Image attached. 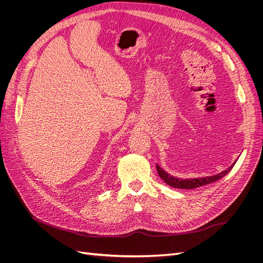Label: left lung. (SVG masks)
Returning <instances> with one entry per match:
<instances>
[{
    "instance_id": "obj_1",
    "label": "left lung",
    "mask_w": 263,
    "mask_h": 263,
    "mask_svg": "<svg viewBox=\"0 0 263 263\" xmlns=\"http://www.w3.org/2000/svg\"><path fill=\"white\" fill-rule=\"evenodd\" d=\"M238 159H236V161ZM236 161L227 168L226 170L221 171L215 176H210V177H201V178H191V179H181V178H177L171 176L170 173L166 172L163 168H161L160 165L157 164V171L159 177H160L166 184L174 187V189H184V190H192V189H196L206 184H210V183H213L215 181H217L219 179H221L222 177H225L226 174L233 169V166L235 165Z\"/></svg>"
}]
</instances>
